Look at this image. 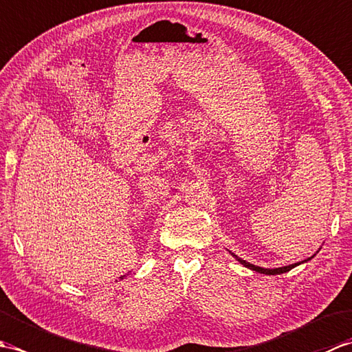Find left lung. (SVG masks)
Listing matches in <instances>:
<instances>
[{"label": "left lung", "instance_id": "1", "mask_svg": "<svg viewBox=\"0 0 352 352\" xmlns=\"http://www.w3.org/2000/svg\"><path fill=\"white\" fill-rule=\"evenodd\" d=\"M320 250V248H319ZM319 250L316 251V252H319ZM231 256H233L239 263L241 265H243L245 267H248V269H251V271H256V272H258V274H265V275H280V274H284V272H289L290 269H294V267H296V266H300V265H302V263H307L309 260H311L313 257L316 256V254H313L311 257H309L307 260H302V261H298V263H294V265H287V266H281V267H274V269H271V267H260V266H256V265H252V263H248V261L246 260H243V258H241V257H237V256H234L233 252H231Z\"/></svg>", "mask_w": 352, "mask_h": 352}]
</instances>
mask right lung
Listing matches in <instances>:
<instances>
[{"mask_svg":"<svg viewBox=\"0 0 352 352\" xmlns=\"http://www.w3.org/2000/svg\"><path fill=\"white\" fill-rule=\"evenodd\" d=\"M121 278H122V276H121Z\"/></svg>","mask_w":352,"mask_h":352,"instance_id":"1","label":"right lung"}]
</instances>
